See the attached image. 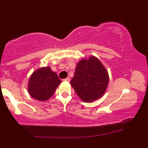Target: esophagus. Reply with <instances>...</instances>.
Instances as JSON below:
<instances>
[{
    "instance_id": "esophagus-1",
    "label": "esophagus",
    "mask_w": 148,
    "mask_h": 148,
    "mask_svg": "<svg viewBox=\"0 0 148 148\" xmlns=\"http://www.w3.org/2000/svg\"><path fill=\"white\" fill-rule=\"evenodd\" d=\"M63 81H66V82H69V81H70V78H69V77L66 78V79H63Z\"/></svg>"
}]
</instances>
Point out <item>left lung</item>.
Masks as SVG:
<instances>
[{
  "instance_id": "1",
  "label": "left lung",
  "mask_w": 148,
  "mask_h": 148,
  "mask_svg": "<svg viewBox=\"0 0 148 148\" xmlns=\"http://www.w3.org/2000/svg\"><path fill=\"white\" fill-rule=\"evenodd\" d=\"M109 76L98 58L90 56L76 64L75 74L70 84L78 96L85 102H92L103 95Z\"/></svg>"
}]
</instances>
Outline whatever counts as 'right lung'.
<instances>
[{
    "label": "right lung",
    "instance_id": "right-lung-1",
    "mask_svg": "<svg viewBox=\"0 0 148 148\" xmlns=\"http://www.w3.org/2000/svg\"><path fill=\"white\" fill-rule=\"evenodd\" d=\"M61 80L50 67L37 69L30 76L28 91L30 95L39 101H47L51 97Z\"/></svg>",
    "mask_w": 148,
    "mask_h": 148
}]
</instances>
